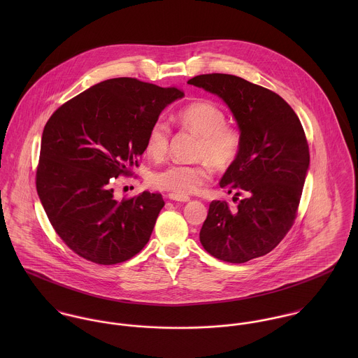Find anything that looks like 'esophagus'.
I'll use <instances>...</instances> for the list:
<instances>
[{
	"label": "esophagus",
	"instance_id": "34e87169",
	"mask_svg": "<svg viewBox=\"0 0 358 358\" xmlns=\"http://www.w3.org/2000/svg\"><path fill=\"white\" fill-rule=\"evenodd\" d=\"M168 199L172 200V201H179V203H187V201H190V197H187V196H180V194H176V193H169V194H168Z\"/></svg>",
	"mask_w": 358,
	"mask_h": 358
}]
</instances>
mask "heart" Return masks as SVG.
<instances>
[{
  "label": "heart",
  "instance_id": "obj_1",
  "mask_svg": "<svg viewBox=\"0 0 358 358\" xmlns=\"http://www.w3.org/2000/svg\"><path fill=\"white\" fill-rule=\"evenodd\" d=\"M175 122L200 135L196 155L215 168L229 166L241 146L240 132L226 124L224 111L210 102H194L182 107L173 115ZM169 128L161 118L150 125L146 136V153L161 158L168 150ZM209 179V171L200 164L171 162L155 171L152 182L157 189L187 196L197 192Z\"/></svg>",
  "mask_w": 358,
  "mask_h": 358
}]
</instances>
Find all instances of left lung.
<instances>
[{
    "instance_id": "obj_1",
    "label": "left lung",
    "mask_w": 358,
    "mask_h": 358,
    "mask_svg": "<svg viewBox=\"0 0 358 358\" xmlns=\"http://www.w3.org/2000/svg\"><path fill=\"white\" fill-rule=\"evenodd\" d=\"M219 96L230 108L241 146L219 185L237 209L212 201L200 231L206 252L244 263L268 254L296 217L310 154L303 127L280 95L231 74H203L187 81Z\"/></svg>"
}]
</instances>
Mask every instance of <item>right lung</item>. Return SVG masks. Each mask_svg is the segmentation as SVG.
Here are the masks:
<instances>
[{"mask_svg":"<svg viewBox=\"0 0 358 358\" xmlns=\"http://www.w3.org/2000/svg\"><path fill=\"white\" fill-rule=\"evenodd\" d=\"M183 96L178 88L121 77L88 88L52 114L41 138L37 193L52 227L77 255L115 264L148 244L162 196L143 192L118 201L113 185L138 164L161 111Z\"/></svg>","mask_w":358,"mask_h":358,"instance_id":"1","label":"right lung"}]
</instances>
